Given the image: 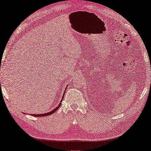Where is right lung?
I'll list each match as a JSON object with an SVG mask.
<instances>
[{
    "label": "right lung",
    "mask_w": 151,
    "mask_h": 151,
    "mask_svg": "<svg viewBox=\"0 0 151 151\" xmlns=\"http://www.w3.org/2000/svg\"><path fill=\"white\" fill-rule=\"evenodd\" d=\"M63 96H64V95L63 96L62 99H61V100L60 103L59 104L58 106H57V107L55 108V109H53L52 111H51V112H47V113H45V114H31V116H35V117H43V116H49V115H51V114H53L54 112H55V111L58 110L59 109V108L60 107V106H61V102H62V100H63Z\"/></svg>",
    "instance_id": "obj_1"
}]
</instances>
